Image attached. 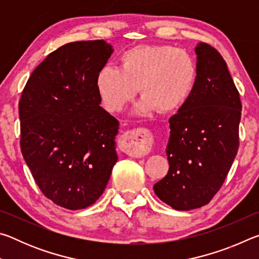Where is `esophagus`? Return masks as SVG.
Instances as JSON below:
<instances>
[{"instance_id": "34e87169", "label": "esophagus", "mask_w": 259, "mask_h": 259, "mask_svg": "<svg viewBox=\"0 0 259 259\" xmlns=\"http://www.w3.org/2000/svg\"><path fill=\"white\" fill-rule=\"evenodd\" d=\"M153 146V136L146 129L128 131L122 137L120 147L122 152L134 157L147 154Z\"/></svg>"}]
</instances>
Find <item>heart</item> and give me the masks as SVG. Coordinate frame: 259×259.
Listing matches in <instances>:
<instances>
[{"label": "heart", "mask_w": 259, "mask_h": 259, "mask_svg": "<svg viewBox=\"0 0 259 259\" xmlns=\"http://www.w3.org/2000/svg\"><path fill=\"white\" fill-rule=\"evenodd\" d=\"M198 66L186 50L170 46H137L120 57V68L105 66L96 76V89L103 106L119 112L139 93V115L154 111L174 113L194 91Z\"/></svg>", "instance_id": "obj_1"}]
</instances>
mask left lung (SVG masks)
I'll list each match as a JSON object with an SVG mask.
<instances>
[{
	"mask_svg": "<svg viewBox=\"0 0 259 259\" xmlns=\"http://www.w3.org/2000/svg\"><path fill=\"white\" fill-rule=\"evenodd\" d=\"M195 54L198 81L187 103L170 117L169 170L153 186L157 198L181 211L210 202L239 148L242 105L225 60L203 42Z\"/></svg>",
	"mask_w": 259,
	"mask_h": 259,
	"instance_id": "1",
	"label": "left lung"
}]
</instances>
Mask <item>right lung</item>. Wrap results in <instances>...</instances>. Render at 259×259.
I'll use <instances>...</instances> for the list:
<instances>
[{
  "label": "right lung",
  "mask_w": 259,
  "mask_h": 259,
  "mask_svg": "<svg viewBox=\"0 0 259 259\" xmlns=\"http://www.w3.org/2000/svg\"><path fill=\"white\" fill-rule=\"evenodd\" d=\"M113 51L103 40L58 48L34 69L19 102L26 164L43 194L69 210L99 199L119 159L120 123L99 106L96 89Z\"/></svg>",
  "instance_id": "obj_1"
}]
</instances>
